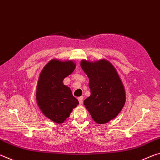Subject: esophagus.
Listing matches in <instances>:
<instances>
[{"label":"esophagus","mask_w":160,"mask_h":160,"mask_svg":"<svg viewBox=\"0 0 160 160\" xmlns=\"http://www.w3.org/2000/svg\"><path fill=\"white\" fill-rule=\"evenodd\" d=\"M78 101H79L80 104H82V100H83V97H78Z\"/></svg>","instance_id":"34e87169"}]
</instances>
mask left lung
<instances>
[{
  "instance_id": "8db88e82",
  "label": "left lung",
  "mask_w": 160,
  "mask_h": 160,
  "mask_svg": "<svg viewBox=\"0 0 160 160\" xmlns=\"http://www.w3.org/2000/svg\"><path fill=\"white\" fill-rule=\"evenodd\" d=\"M80 66L88 75L91 95L84 104L97 123L109 122L122 109L126 94L122 82L114 67L107 60L81 61Z\"/></svg>"
}]
</instances>
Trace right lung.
Segmentation results:
<instances>
[{
  "mask_svg": "<svg viewBox=\"0 0 160 160\" xmlns=\"http://www.w3.org/2000/svg\"><path fill=\"white\" fill-rule=\"evenodd\" d=\"M71 61L51 60L40 74L37 88V102L42 113L55 123H61L70 116L79 102L70 89L63 84L65 78L73 72Z\"/></svg>",
  "mask_w": 160,
  "mask_h": 160,
  "instance_id": "1",
  "label": "right lung"
}]
</instances>
